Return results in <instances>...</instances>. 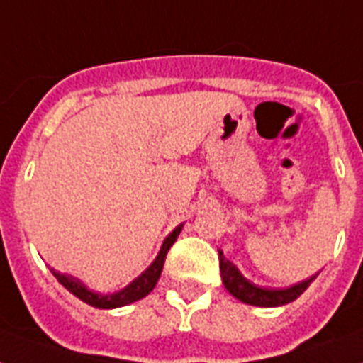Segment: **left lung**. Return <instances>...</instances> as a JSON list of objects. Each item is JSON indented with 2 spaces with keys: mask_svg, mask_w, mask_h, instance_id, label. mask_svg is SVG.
I'll return each mask as SVG.
<instances>
[{
  "mask_svg": "<svg viewBox=\"0 0 363 363\" xmlns=\"http://www.w3.org/2000/svg\"><path fill=\"white\" fill-rule=\"evenodd\" d=\"M218 256H220V273H222V282L233 298H238L239 301L248 305H256V307H279V305H286L294 299H298L301 294L309 288V284L316 279L311 277L307 281L298 282L290 288H267V286H258L242 277L241 271L235 267V265L230 262V259L224 258L222 250H218Z\"/></svg>",
  "mask_w": 363,
  "mask_h": 363,
  "instance_id": "left-lung-1",
  "label": "left lung"
}]
</instances>
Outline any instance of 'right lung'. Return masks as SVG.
<instances>
[{"instance_id": "obj_1", "label": "right lung", "mask_w": 363, "mask_h": 363, "mask_svg": "<svg viewBox=\"0 0 363 363\" xmlns=\"http://www.w3.org/2000/svg\"><path fill=\"white\" fill-rule=\"evenodd\" d=\"M182 230V224L181 226H177L173 232L164 239V245L160 248L158 256L154 259L152 264L148 265L147 269L143 271L141 275L133 279V281L121 290V292H115V294H99V292H94L90 288H86V284L75 277L71 275H64V273H60L56 269H50L52 271V275L58 279L60 284H64L67 290H69L73 296H77L79 299H82L84 303L92 305V307H98V309H116V307H124V305H130L133 301H139L143 299L145 296L152 292V288L156 286V282H158L160 275H162V269H164V262H165V256H167V250L171 248V245L177 241L179 238V233Z\"/></svg>"}]
</instances>
